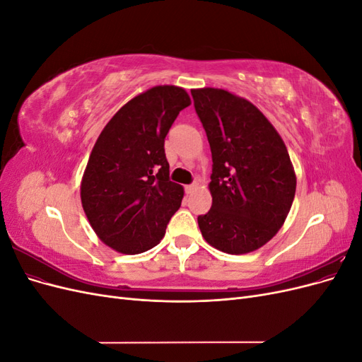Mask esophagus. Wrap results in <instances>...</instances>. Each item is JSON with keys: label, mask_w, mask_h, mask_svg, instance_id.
Instances as JSON below:
<instances>
[{"label": "esophagus", "mask_w": 362, "mask_h": 362, "mask_svg": "<svg viewBox=\"0 0 362 362\" xmlns=\"http://www.w3.org/2000/svg\"><path fill=\"white\" fill-rule=\"evenodd\" d=\"M198 182H193V184H189V185H185V193H192L194 189H198Z\"/></svg>", "instance_id": "esophagus-1"}]
</instances>
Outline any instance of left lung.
Instances as JSON below:
<instances>
[{
	"instance_id": "8db88e82",
	"label": "left lung",
	"mask_w": 362,
	"mask_h": 362,
	"mask_svg": "<svg viewBox=\"0 0 362 362\" xmlns=\"http://www.w3.org/2000/svg\"><path fill=\"white\" fill-rule=\"evenodd\" d=\"M211 148L213 205L198 216L204 238L226 254L257 250L278 233L296 175L278 131L258 108L223 89L192 90Z\"/></svg>"
}]
</instances>
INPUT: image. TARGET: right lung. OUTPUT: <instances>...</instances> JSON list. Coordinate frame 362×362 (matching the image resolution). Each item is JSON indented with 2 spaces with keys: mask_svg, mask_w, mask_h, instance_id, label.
<instances>
[{
  "mask_svg": "<svg viewBox=\"0 0 362 362\" xmlns=\"http://www.w3.org/2000/svg\"><path fill=\"white\" fill-rule=\"evenodd\" d=\"M190 98L157 86L127 103L98 137L81 181L93 231L117 252L136 255L160 243L184 189L169 180L164 139Z\"/></svg>",
  "mask_w": 362,
  "mask_h": 362,
  "instance_id": "obj_1",
  "label": "right lung"
}]
</instances>
